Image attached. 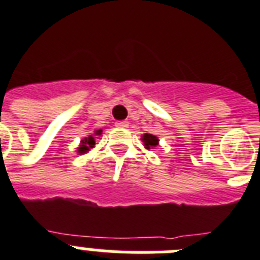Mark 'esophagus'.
Masks as SVG:
<instances>
[{
    "label": "esophagus",
    "mask_w": 260,
    "mask_h": 260,
    "mask_svg": "<svg viewBox=\"0 0 260 260\" xmlns=\"http://www.w3.org/2000/svg\"><path fill=\"white\" fill-rule=\"evenodd\" d=\"M115 125H116V127H119V128H127L128 127V121H116Z\"/></svg>",
    "instance_id": "34e87169"
}]
</instances>
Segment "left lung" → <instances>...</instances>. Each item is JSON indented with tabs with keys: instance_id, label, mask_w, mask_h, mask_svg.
Segmentation results:
<instances>
[{
	"instance_id": "8db88e82",
	"label": "left lung",
	"mask_w": 260,
	"mask_h": 260,
	"mask_svg": "<svg viewBox=\"0 0 260 260\" xmlns=\"http://www.w3.org/2000/svg\"><path fill=\"white\" fill-rule=\"evenodd\" d=\"M141 141L144 142V147L147 149V150H150L153 147L158 146L159 145V139L156 136L150 135V133H144L141 136Z\"/></svg>"
}]
</instances>
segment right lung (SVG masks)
<instances>
[{"label": "right lung", "mask_w": 260, "mask_h": 260, "mask_svg": "<svg viewBox=\"0 0 260 260\" xmlns=\"http://www.w3.org/2000/svg\"><path fill=\"white\" fill-rule=\"evenodd\" d=\"M101 133H102V129L94 131L95 136H101ZM94 145H95V139L92 135H89L88 137H84V139L80 141V145H79L78 147V154H80V155L86 154L90 149H92V147H94Z\"/></svg>", "instance_id": "1"}]
</instances>
